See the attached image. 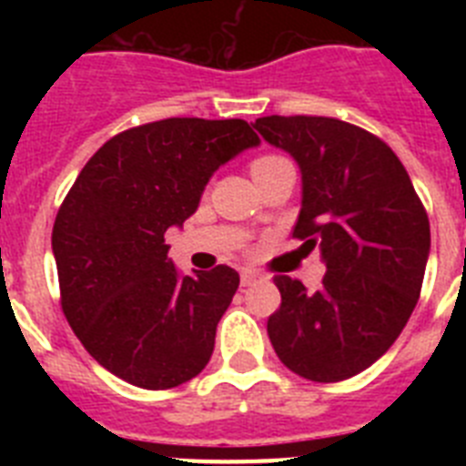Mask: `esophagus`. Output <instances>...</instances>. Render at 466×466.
Returning <instances> with one entry per match:
<instances>
[{
    "label": "esophagus",
    "mask_w": 466,
    "mask_h": 466,
    "mask_svg": "<svg viewBox=\"0 0 466 466\" xmlns=\"http://www.w3.org/2000/svg\"><path fill=\"white\" fill-rule=\"evenodd\" d=\"M258 278H261V275L254 273V270H242V273H240V284H242V287H252V284L257 282Z\"/></svg>",
    "instance_id": "obj_1"
}]
</instances>
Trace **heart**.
I'll list each match as a JSON object with an SVG mask.
<instances>
[{
    "mask_svg": "<svg viewBox=\"0 0 466 466\" xmlns=\"http://www.w3.org/2000/svg\"><path fill=\"white\" fill-rule=\"evenodd\" d=\"M275 160H279L278 156H261V158H257L252 163V172L254 170H261V167H266V166H273Z\"/></svg>",
    "mask_w": 466,
    "mask_h": 466,
    "instance_id": "b5f03b06",
    "label": "heart"
}]
</instances>
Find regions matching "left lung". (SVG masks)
<instances>
[{"label": "left lung", "instance_id": "8db88e82", "mask_svg": "<svg viewBox=\"0 0 466 466\" xmlns=\"http://www.w3.org/2000/svg\"><path fill=\"white\" fill-rule=\"evenodd\" d=\"M254 127L300 170L294 238L319 249L322 287L275 278L268 317L279 361L317 382L352 378L380 360L418 303L430 219L401 160L376 135L327 116H263Z\"/></svg>", "mask_w": 466, "mask_h": 466}]
</instances>
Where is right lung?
Here are the masks:
<instances>
[{
    "instance_id": "add662e5",
    "label": "right lung",
    "mask_w": 466,
    "mask_h": 466,
    "mask_svg": "<svg viewBox=\"0 0 466 466\" xmlns=\"http://www.w3.org/2000/svg\"><path fill=\"white\" fill-rule=\"evenodd\" d=\"M258 144L242 118H166L111 137L76 177L53 257L69 327L109 373L167 390L208 366L240 275H179L166 233L196 212L214 172Z\"/></svg>"
}]
</instances>
